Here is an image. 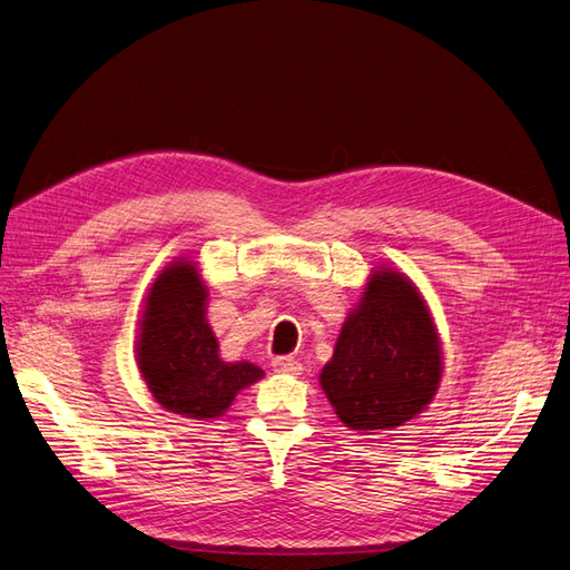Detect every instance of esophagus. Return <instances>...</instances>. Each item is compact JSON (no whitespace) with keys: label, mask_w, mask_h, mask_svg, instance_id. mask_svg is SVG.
I'll return each mask as SVG.
<instances>
[{"label":"esophagus","mask_w":570,"mask_h":570,"mask_svg":"<svg viewBox=\"0 0 570 570\" xmlns=\"http://www.w3.org/2000/svg\"><path fill=\"white\" fill-rule=\"evenodd\" d=\"M273 371H278V373H287V375H302V364L299 361H295V358H287V356H278V358H273Z\"/></svg>","instance_id":"esophagus-1"}]
</instances>
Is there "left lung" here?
Wrapping results in <instances>:
<instances>
[{
  "instance_id": "8db88e82",
  "label": "left lung",
  "mask_w": 570,
  "mask_h": 570,
  "mask_svg": "<svg viewBox=\"0 0 570 570\" xmlns=\"http://www.w3.org/2000/svg\"><path fill=\"white\" fill-rule=\"evenodd\" d=\"M440 381V335L419 287L400 271H373L321 371L337 419L356 433L400 428L433 402Z\"/></svg>"
}]
</instances>
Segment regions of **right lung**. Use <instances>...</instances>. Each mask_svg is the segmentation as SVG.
<instances>
[{
    "label": "right lung",
    "mask_w": 570,
    "mask_h": 570,
    "mask_svg": "<svg viewBox=\"0 0 570 570\" xmlns=\"http://www.w3.org/2000/svg\"><path fill=\"white\" fill-rule=\"evenodd\" d=\"M206 297L209 287L197 264L170 262L147 292L135 344L137 368L154 400L195 421L223 416L237 392L264 377L249 361L220 358Z\"/></svg>",
    "instance_id": "1"
}]
</instances>
